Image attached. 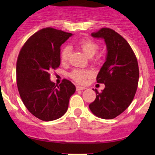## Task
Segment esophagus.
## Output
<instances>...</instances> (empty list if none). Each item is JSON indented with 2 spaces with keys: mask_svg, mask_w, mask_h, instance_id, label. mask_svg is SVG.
<instances>
[{
  "mask_svg": "<svg viewBox=\"0 0 155 155\" xmlns=\"http://www.w3.org/2000/svg\"><path fill=\"white\" fill-rule=\"evenodd\" d=\"M86 88L85 87L79 86V85H76V91H81V90H85Z\"/></svg>",
  "mask_w": 155,
  "mask_h": 155,
  "instance_id": "obj_1",
  "label": "esophagus"
}]
</instances>
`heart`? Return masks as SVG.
I'll return each mask as SVG.
<instances>
[{"label":"heart","instance_id":"1","mask_svg":"<svg viewBox=\"0 0 155 155\" xmlns=\"http://www.w3.org/2000/svg\"><path fill=\"white\" fill-rule=\"evenodd\" d=\"M78 46L83 51L85 55L88 58H92L97 54L99 50V44L97 42L91 40V39H83L78 42ZM70 49L69 46H64L61 48L60 52V58L61 62H66L68 60L70 56ZM91 72L87 70H82V69H73L70 73L69 76L71 79H73L75 82L78 83H84L88 76H90Z\"/></svg>","mask_w":155,"mask_h":155}]
</instances>
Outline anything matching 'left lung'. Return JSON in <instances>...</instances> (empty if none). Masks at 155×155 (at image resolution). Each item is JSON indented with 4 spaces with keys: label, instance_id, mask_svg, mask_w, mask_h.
Listing matches in <instances>:
<instances>
[{
    "label": "left lung",
    "instance_id": "1",
    "mask_svg": "<svg viewBox=\"0 0 155 155\" xmlns=\"http://www.w3.org/2000/svg\"><path fill=\"white\" fill-rule=\"evenodd\" d=\"M91 36L104 39L107 55L97 76V82L104 83L105 88L101 92L93 89L96 99L89 108L99 118L112 119L122 113L134 100L139 82L138 62L127 41L114 30L103 28Z\"/></svg>",
    "mask_w": 155,
    "mask_h": 155
}]
</instances>
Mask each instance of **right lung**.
I'll use <instances>...</instances> for the list:
<instances>
[{"label":"right lung","mask_w":155,"mask_h":155,"mask_svg":"<svg viewBox=\"0 0 155 155\" xmlns=\"http://www.w3.org/2000/svg\"><path fill=\"white\" fill-rule=\"evenodd\" d=\"M73 35L46 28L33 34L21 48L16 62V82L23 104L39 119L50 121L63 116L76 91L70 81L60 85L50 80V71L61 64V46Z\"/></svg>","instance_id":"1"}]
</instances>
